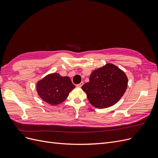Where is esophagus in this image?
I'll list each match as a JSON object with an SVG mask.
<instances>
[{"instance_id":"esophagus-1","label":"esophagus","mask_w":158,"mask_h":158,"mask_svg":"<svg viewBox=\"0 0 158 158\" xmlns=\"http://www.w3.org/2000/svg\"><path fill=\"white\" fill-rule=\"evenodd\" d=\"M83 84H84V82H80V84H77V85H77L78 87H82V85H83Z\"/></svg>"}]
</instances>
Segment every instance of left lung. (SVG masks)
Wrapping results in <instances>:
<instances>
[{
	"instance_id": "8db88e82",
	"label": "left lung",
	"mask_w": 158,
	"mask_h": 158,
	"mask_svg": "<svg viewBox=\"0 0 158 158\" xmlns=\"http://www.w3.org/2000/svg\"><path fill=\"white\" fill-rule=\"evenodd\" d=\"M127 84L125 73L115 65L107 64L94 70L89 76V82L84 84L82 89L93 106L103 109L118 102L125 94Z\"/></svg>"
}]
</instances>
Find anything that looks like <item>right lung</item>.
<instances>
[{
    "label": "right lung",
    "instance_id": "obj_1",
    "mask_svg": "<svg viewBox=\"0 0 158 158\" xmlns=\"http://www.w3.org/2000/svg\"><path fill=\"white\" fill-rule=\"evenodd\" d=\"M36 88L38 95L44 101L56 106L63 102L75 86L67 76L53 73L40 80Z\"/></svg>",
    "mask_w": 158,
    "mask_h": 158
}]
</instances>
